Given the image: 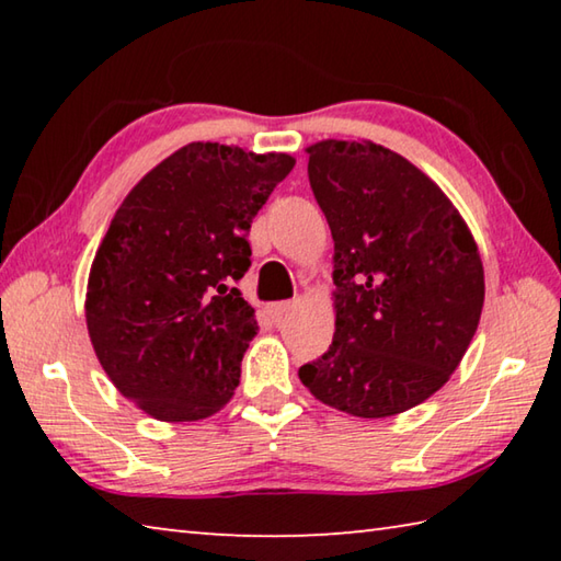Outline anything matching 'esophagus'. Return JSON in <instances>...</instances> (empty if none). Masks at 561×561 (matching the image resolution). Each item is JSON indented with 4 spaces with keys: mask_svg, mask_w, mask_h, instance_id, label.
<instances>
[{
    "mask_svg": "<svg viewBox=\"0 0 561 561\" xmlns=\"http://www.w3.org/2000/svg\"><path fill=\"white\" fill-rule=\"evenodd\" d=\"M294 311V301H277V304H270L267 307V314L272 321H284Z\"/></svg>",
    "mask_w": 561,
    "mask_h": 561,
    "instance_id": "esophagus-1",
    "label": "esophagus"
}]
</instances>
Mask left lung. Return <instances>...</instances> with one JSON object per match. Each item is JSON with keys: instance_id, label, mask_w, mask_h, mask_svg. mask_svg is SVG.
Wrapping results in <instances>:
<instances>
[{"instance_id": "obj_1", "label": "left lung", "mask_w": 561, "mask_h": 561, "mask_svg": "<svg viewBox=\"0 0 561 561\" xmlns=\"http://www.w3.org/2000/svg\"><path fill=\"white\" fill-rule=\"evenodd\" d=\"M307 153L334 237L336 331L301 383L356 417L411 411L448 383L478 331V244L450 197L393 150L329 138Z\"/></svg>"}]
</instances>
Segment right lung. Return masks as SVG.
Returning <instances> with one entry per match:
<instances>
[{
  "label": "right lung",
  "mask_w": 561,
  "mask_h": 561,
  "mask_svg": "<svg viewBox=\"0 0 561 561\" xmlns=\"http://www.w3.org/2000/svg\"><path fill=\"white\" fill-rule=\"evenodd\" d=\"M294 163L197 140L113 215L89 272L87 327L111 383L156 421H203L234 396L257 319L232 284L250 267L254 215Z\"/></svg>",
  "instance_id": "obj_1"
}]
</instances>
